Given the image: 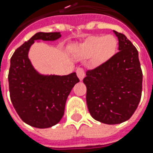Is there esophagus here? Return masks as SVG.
Masks as SVG:
<instances>
[{
	"label": "esophagus",
	"instance_id": "esophagus-1",
	"mask_svg": "<svg viewBox=\"0 0 153 153\" xmlns=\"http://www.w3.org/2000/svg\"><path fill=\"white\" fill-rule=\"evenodd\" d=\"M76 75H77L78 78L82 81L84 78V76H85V71H84V69L82 67L77 68L76 69Z\"/></svg>",
	"mask_w": 153,
	"mask_h": 153
}]
</instances>
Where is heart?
Segmentation results:
<instances>
[{"instance_id": "obj_1", "label": "heart", "mask_w": 153, "mask_h": 153, "mask_svg": "<svg viewBox=\"0 0 153 153\" xmlns=\"http://www.w3.org/2000/svg\"><path fill=\"white\" fill-rule=\"evenodd\" d=\"M117 48V40L111 35L93 36L82 45L81 55L91 57L96 64H102L114 55Z\"/></svg>"}]
</instances>
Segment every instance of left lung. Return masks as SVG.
I'll list each match as a JSON object with an SVG mask.
<instances>
[{
    "label": "left lung",
    "mask_w": 153,
    "mask_h": 153,
    "mask_svg": "<svg viewBox=\"0 0 153 153\" xmlns=\"http://www.w3.org/2000/svg\"><path fill=\"white\" fill-rule=\"evenodd\" d=\"M118 50L83 78L86 101L92 117L103 123L128 120L138 107L142 93V71L138 51L123 34L115 31Z\"/></svg>",
    "instance_id": "1"
}]
</instances>
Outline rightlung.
Masks as SVG:
<instances>
[{
	"label": "right lung",
	"mask_w": 153,
	"mask_h": 153,
	"mask_svg": "<svg viewBox=\"0 0 153 153\" xmlns=\"http://www.w3.org/2000/svg\"><path fill=\"white\" fill-rule=\"evenodd\" d=\"M60 36L57 32L36 33L18 48L11 58V101L21 119L35 128H50L61 120L68 95L79 82L75 72L67 76H42L28 59L29 49L35 41H54Z\"/></svg>",
	"instance_id": "add662e5"
}]
</instances>
